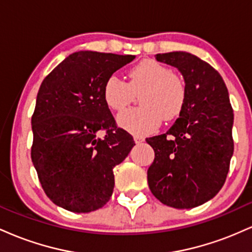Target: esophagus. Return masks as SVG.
<instances>
[{"label": "esophagus", "mask_w": 252, "mask_h": 252, "mask_svg": "<svg viewBox=\"0 0 252 252\" xmlns=\"http://www.w3.org/2000/svg\"><path fill=\"white\" fill-rule=\"evenodd\" d=\"M134 141H135V143H142L143 141H144V137L143 136H138V135H135L134 136Z\"/></svg>", "instance_id": "esophagus-1"}]
</instances>
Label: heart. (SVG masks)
Returning a JSON list of instances; mask_svg holds the SVG:
<instances>
[{"instance_id":"obj_1","label":"heart","mask_w":252,"mask_h":252,"mask_svg":"<svg viewBox=\"0 0 252 252\" xmlns=\"http://www.w3.org/2000/svg\"><path fill=\"white\" fill-rule=\"evenodd\" d=\"M126 84L117 76H110L103 86V99L109 109L122 111L138 94L142 106L130 109L117 117L121 128L135 135H148L161 124L181 115L187 99L184 80L155 60H143L128 72Z\"/></svg>"}]
</instances>
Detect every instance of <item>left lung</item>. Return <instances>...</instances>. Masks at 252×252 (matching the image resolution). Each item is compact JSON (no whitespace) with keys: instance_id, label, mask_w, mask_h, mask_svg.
Returning a JSON list of instances; mask_svg holds the SVG:
<instances>
[{"instance_id":"1","label":"left lung","mask_w":252,"mask_h":252,"mask_svg":"<svg viewBox=\"0 0 252 252\" xmlns=\"http://www.w3.org/2000/svg\"><path fill=\"white\" fill-rule=\"evenodd\" d=\"M182 74L187 99L166 134L147 138L155 152L148 185L162 204L193 209L220 190L233 154V110L220 74L187 52L156 54Z\"/></svg>"}]
</instances>
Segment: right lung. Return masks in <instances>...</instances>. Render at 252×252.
Masks as SVG:
<instances>
[{"label": "right lung", "mask_w": 252, "mask_h": 252, "mask_svg": "<svg viewBox=\"0 0 252 252\" xmlns=\"http://www.w3.org/2000/svg\"><path fill=\"white\" fill-rule=\"evenodd\" d=\"M135 56L74 52L43 79L32 117V161L59 207L88 213L109 201L114 167L135 146L103 99L105 80ZM106 130L103 139L98 131Z\"/></svg>", "instance_id": "obj_1"}]
</instances>
